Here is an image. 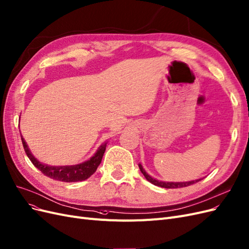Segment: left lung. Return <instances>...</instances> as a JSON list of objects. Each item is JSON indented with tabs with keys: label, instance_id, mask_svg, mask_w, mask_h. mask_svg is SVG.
Returning a JSON list of instances; mask_svg holds the SVG:
<instances>
[{
	"label": "left lung",
	"instance_id": "left-lung-1",
	"mask_svg": "<svg viewBox=\"0 0 249 249\" xmlns=\"http://www.w3.org/2000/svg\"><path fill=\"white\" fill-rule=\"evenodd\" d=\"M139 169L141 171V173L144 175V177L146 178V180H148V181L154 185L157 186H160V187H165V188H177V187H185V186H188V185H192L196 182L200 181V180L202 178H199V179H196V180H192V181H183V182H170V181H160V180L156 179L151 177L148 173H146V171H145L142 167L141 164H139Z\"/></svg>",
	"mask_w": 249,
	"mask_h": 249
}]
</instances>
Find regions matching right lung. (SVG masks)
Here are the masks:
<instances>
[{"instance_id": "obj_1", "label": "right lung", "mask_w": 249, "mask_h": 249, "mask_svg": "<svg viewBox=\"0 0 249 249\" xmlns=\"http://www.w3.org/2000/svg\"><path fill=\"white\" fill-rule=\"evenodd\" d=\"M21 136V135H20ZM21 141L25 153H27L28 158L33 162V165L36 168H38L41 172L46 175L47 177L53 178L54 180H58V181L63 182H77V181H83V180L88 179L90 177L93 173L96 172L97 168L101 164V160L104 152L106 150L107 141L103 143L101 146L98 148L96 153L93 156L81 164L77 165H71V166H49L44 162H41L39 160H37L33 156L31 152L27 142L23 139L21 136Z\"/></svg>"}]
</instances>
